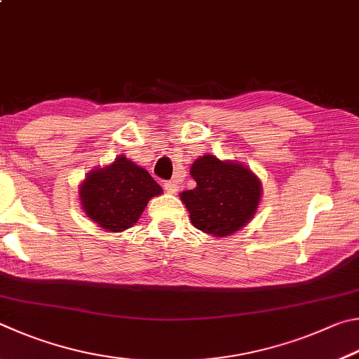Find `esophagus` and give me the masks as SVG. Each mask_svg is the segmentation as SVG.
Instances as JSON below:
<instances>
[{
  "instance_id": "34e87169",
  "label": "esophagus",
  "mask_w": 359,
  "mask_h": 359,
  "mask_svg": "<svg viewBox=\"0 0 359 359\" xmlns=\"http://www.w3.org/2000/svg\"><path fill=\"white\" fill-rule=\"evenodd\" d=\"M163 189L168 194H176L180 191V184L176 183V181H165V183H163Z\"/></svg>"
}]
</instances>
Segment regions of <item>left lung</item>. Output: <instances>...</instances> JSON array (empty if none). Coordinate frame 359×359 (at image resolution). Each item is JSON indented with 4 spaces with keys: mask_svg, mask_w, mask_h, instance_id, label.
<instances>
[{
    "mask_svg": "<svg viewBox=\"0 0 359 359\" xmlns=\"http://www.w3.org/2000/svg\"><path fill=\"white\" fill-rule=\"evenodd\" d=\"M197 186L180 194L196 229L211 236H230L255 216L262 200V183L241 162L200 156L191 165Z\"/></svg>",
    "mask_w": 359,
    "mask_h": 359,
    "instance_id": "1",
    "label": "left lung"
}]
</instances>
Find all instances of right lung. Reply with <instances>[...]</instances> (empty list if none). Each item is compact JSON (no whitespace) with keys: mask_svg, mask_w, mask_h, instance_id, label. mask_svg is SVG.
I'll return each mask as SVG.
<instances>
[{"mask_svg":"<svg viewBox=\"0 0 359 359\" xmlns=\"http://www.w3.org/2000/svg\"><path fill=\"white\" fill-rule=\"evenodd\" d=\"M162 194L148 170L124 154L105 167L88 172L79 186L81 210L94 224L111 233L130 229L153 197Z\"/></svg>","mask_w":359,"mask_h":359,"instance_id":"obj_1","label":"right lung"}]
</instances>
